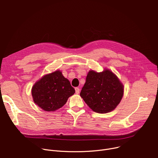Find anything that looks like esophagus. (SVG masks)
<instances>
[{
	"label": "esophagus",
	"instance_id": "34e87169",
	"mask_svg": "<svg viewBox=\"0 0 158 158\" xmlns=\"http://www.w3.org/2000/svg\"><path fill=\"white\" fill-rule=\"evenodd\" d=\"M75 92L77 94H78L79 92H80V89L78 88V87H76L75 88Z\"/></svg>",
	"mask_w": 158,
	"mask_h": 158
}]
</instances>
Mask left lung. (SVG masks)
<instances>
[{
  "label": "left lung",
  "instance_id": "8db88e82",
  "mask_svg": "<svg viewBox=\"0 0 158 158\" xmlns=\"http://www.w3.org/2000/svg\"><path fill=\"white\" fill-rule=\"evenodd\" d=\"M124 94V85L110 70L102 72L90 70L80 96L94 112L106 114L114 110Z\"/></svg>",
  "mask_w": 158,
  "mask_h": 158
}]
</instances>
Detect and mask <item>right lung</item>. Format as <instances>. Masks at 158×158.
Wrapping results in <instances>:
<instances>
[{"label":"right lung","mask_w":158,"mask_h":158,"mask_svg":"<svg viewBox=\"0 0 158 158\" xmlns=\"http://www.w3.org/2000/svg\"><path fill=\"white\" fill-rule=\"evenodd\" d=\"M75 93L69 81L60 70L43 76L35 83L31 90L34 103L48 112L62 107Z\"/></svg>","instance_id":"1"}]
</instances>
